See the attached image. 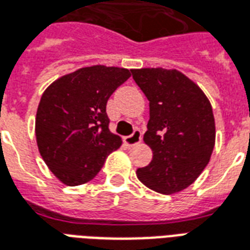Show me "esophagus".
Returning a JSON list of instances; mask_svg holds the SVG:
<instances>
[{
  "label": "esophagus",
  "instance_id": "esophagus-1",
  "mask_svg": "<svg viewBox=\"0 0 250 250\" xmlns=\"http://www.w3.org/2000/svg\"><path fill=\"white\" fill-rule=\"evenodd\" d=\"M142 142V132L140 130H134V132L125 138V143L127 146H135Z\"/></svg>",
  "mask_w": 250,
  "mask_h": 250
}]
</instances>
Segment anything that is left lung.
<instances>
[{"label": "left lung", "mask_w": 250, "mask_h": 250, "mask_svg": "<svg viewBox=\"0 0 250 250\" xmlns=\"http://www.w3.org/2000/svg\"><path fill=\"white\" fill-rule=\"evenodd\" d=\"M149 102L144 142L152 149L148 166L136 176L155 192L169 195L191 186L209 163L214 118L201 88L177 70H131Z\"/></svg>", "instance_id": "obj_1"}]
</instances>
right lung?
Returning <instances> with one entry per match:
<instances>
[{
    "label": "right lung",
    "mask_w": 250,
    "mask_h": 250,
    "mask_svg": "<svg viewBox=\"0 0 250 250\" xmlns=\"http://www.w3.org/2000/svg\"><path fill=\"white\" fill-rule=\"evenodd\" d=\"M130 70L102 64L79 68L46 88L37 110L36 136L42 159L67 186L90 182L122 139L108 130L106 106Z\"/></svg>",
    "instance_id": "add662e5"
}]
</instances>
